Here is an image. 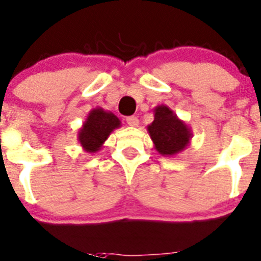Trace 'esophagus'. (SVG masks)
<instances>
[{
  "label": "esophagus",
  "instance_id": "1",
  "mask_svg": "<svg viewBox=\"0 0 261 261\" xmlns=\"http://www.w3.org/2000/svg\"><path fill=\"white\" fill-rule=\"evenodd\" d=\"M126 122H127L128 126H138L139 125V118L136 117V116H128L127 118H126Z\"/></svg>",
  "mask_w": 261,
  "mask_h": 261
}]
</instances>
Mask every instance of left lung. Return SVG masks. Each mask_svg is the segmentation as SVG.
I'll use <instances>...</instances> for the list:
<instances>
[{"instance_id":"1","label":"left lung","mask_w":261,"mask_h":261,"mask_svg":"<svg viewBox=\"0 0 261 261\" xmlns=\"http://www.w3.org/2000/svg\"><path fill=\"white\" fill-rule=\"evenodd\" d=\"M147 131L156 151L165 156L183 151L192 138L191 128L164 105L155 107L154 121L147 126Z\"/></svg>"}]
</instances>
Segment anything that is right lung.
Instances as JSON below:
<instances>
[{
  "mask_svg": "<svg viewBox=\"0 0 261 261\" xmlns=\"http://www.w3.org/2000/svg\"><path fill=\"white\" fill-rule=\"evenodd\" d=\"M120 126L121 121L117 116L112 112L105 111L101 107H97L87 116L78 133V140L86 151L96 152L101 149L110 134Z\"/></svg>",
  "mask_w": 261,
  "mask_h": 261,
  "instance_id": "obj_1",
  "label": "right lung"
}]
</instances>
